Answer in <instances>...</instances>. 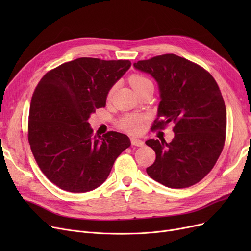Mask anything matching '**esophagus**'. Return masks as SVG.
I'll return each mask as SVG.
<instances>
[{
    "label": "esophagus",
    "mask_w": 251,
    "mask_h": 251,
    "mask_svg": "<svg viewBox=\"0 0 251 251\" xmlns=\"http://www.w3.org/2000/svg\"><path fill=\"white\" fill-rule=\"evenodd\" d=\"M131 143H132V146H135V147H142V146H144V141L143 140L135 138V137L131 138Z\"/></svg>",
    "instance_id": "34e87169"
}]
</instances>
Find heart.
<instances>
[{
    "mask_svg": "<svg viewBox=\"0 0 251 251\" xmlns=\"http://www.w3.org/2000/svg\"><path fill=\"white\" fill-rule=\"evenodd\" d=\"M129 82L136 92L139 91L140 89H142L144 86H147L151 83L150 79H148L147 77H144L142 75H138V74H134L132 76H130ZM113 91H114V87L109 91V95H108L109 98L112 96ZM119 125H120V127L122 129L128 131V132H130V133H138V132H140L142 129V126H143V118L140 116H137V115H127L121 119Z\"/></svg>",
    "mask_w": 251,
    "mask_h": 251,
    "instance_id": "b5f03b06",
    "label": "heart"
}]
</instances>
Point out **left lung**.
Segmentation results:
<instances>
[{
  "instance_id": "1",
  "label": "left lung",
  "mask_w": 251,
  "mask_h": 251,
  "mask_svg": "<svg viewBox=\"0 0 251 251\" xmlns=\"http://www.w3.org/2000/svg\"><path fill=\"white\" fill-rule=\"evenodd\" d=\"M133 66L150 74L159 86L161 101L152 129L175 124L170 143L146 141L155 152L147 173L170 188L192 186L214 168L225 143L227 113L220 88L201 66L174 54Z\"/></svg>"
}]
</instances>
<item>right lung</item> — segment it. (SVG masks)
I'll use <instances>...</instances> for the list:
<instances>
[{
  "mask_svg": "<svg viewBox=\"0 0 251 251\" xmlns=\"http://www.w3.org/2000/svg\"><path fill=\"white\" fill-rule=\"evenodd\" d=\"M130 67L128 60L79 58L38 82L30 102L28 141L42 172L61 189L81 193L98 188L131 146L127 135L114 131L94 136L88 123Z\"/></svg>",
  "mask_w": 251,
  "mask_h": 251,
  "instance_id": "add662e5",
  "label": "right lung"
}]
</instances>
